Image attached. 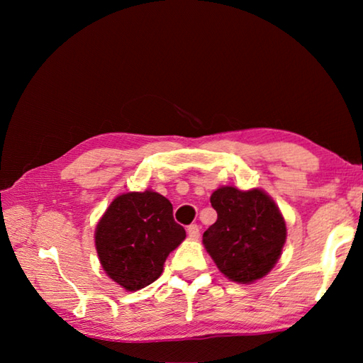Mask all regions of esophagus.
Instances as JSON below:
<instances>
[{
    "label": "esophagus",
    "instance_id": "1",
    "mask_svg": "<svg viewBox=\"0 0 363 363\" xmlns=\"http://www.w3.org/2000/svg\"><path fill=\"white\" fill-rule=\"evenodd\" d=\"M187 235L192 238V240H196V238L200 237V227L196 224H192L187 227Z\"/></svg>",
    "mask_w": 363,
    "mask_h": 363
}]
</instances>
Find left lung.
Returning a JSON list of instances; mask_svg holds the SVG:
<instances>
[{
    "label": "left lung",
    "mask_w": 363,
    "mask_h": 363,
    "mask_svg": "<svg viewBox=\"0 0 363 363\" xmlns=\"http://www.w3.org/2000/svg\"><path fill=\"white\" fill-rule=\"evenodd\" d=\"M218 219L203 247L218 269L237 284H253L274 269L286 242L284 214L262 189L223 186L211 194Z\"/></svg>",
    "instance_id": "8db88e82"
}]
</instances>
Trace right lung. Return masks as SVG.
<instances>
[{"label": "right lung", "mask_w": 363, "mask_h": 363, "mask_svg": "<svg viewBox=\"0 0 363 363\" xmlns=\"http://www.w3.org/2000/svg\"><path fill=\"white\" fill-rule=\"evenodd\" d=\"M186 238L167 196L147 189L115 196L96 225L101 266L116 285L138 291L163 272V264Z\"/></svg>", "instance_id": "right-lung-1"}]
</instances>
